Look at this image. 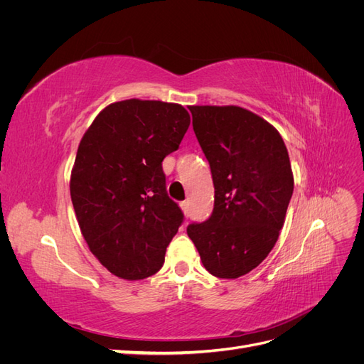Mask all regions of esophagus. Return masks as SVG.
<instances>
[{
	"mask_svg": "<svg viewBox=\"0 0 364 364\" xmlns=\"http://www.w3.org/2000/svg\"><path fill=\"white\" fill-rule=\"evenodd\" d=\"M181 208H182V211H183V214H185L186 217H190V214H191V208H190V200H183V202H181Z\"/></svg>",
	"mask_w": 364,
	"mask_h": 364,
	"instance_id": "34e87169",
	"label": "esophagus"
}]
</instances>
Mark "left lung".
I'll return each mask as SVG.
<instances>
[{
    "label": "left lung",
    "mask_w": 364,
    "mask_h": 364,
    "mask_svg": "<svg viewBox=\"0 0 364 364\" xmlns=\"http://www.w3.org/2000/svg\"><path fill=\"white\" fill-rule=\"evenodd\" d=\"M209 162L214 209L186 228L205 269L234 279L255 269L278 241L293 194L287 147L278 130L238 106H190Z\"/></svg>",
    "instance_id": "obj_1"
}]
</instances>
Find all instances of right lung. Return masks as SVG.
<instances>
[{"label": "right lung", "instance_id": "add662e5", "mask_svg": "<svg viewBox=\"0 0 364 364\" xmlns=\"http://www.w3.org/2000/svg\"><path fill=\"white\" fill-rule=\"evenodd\" d=\"M190 123L181 105L132 98L105 107L80 141L70 183L77 222L118 278L155 274L183 223L162 161L179 149Z\"/></svg>", "mask_w": 364, "mask_h": 364}]
</instances>
